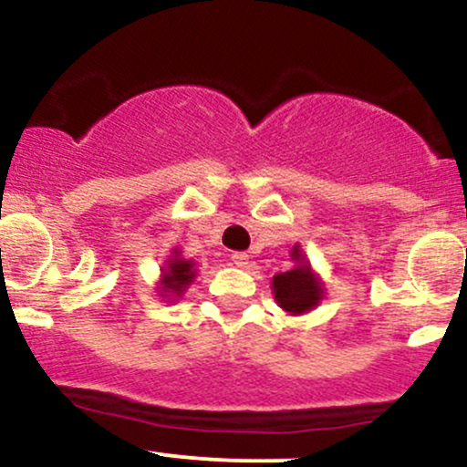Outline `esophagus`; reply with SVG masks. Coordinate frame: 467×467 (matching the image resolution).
Masks as SVG:
<instances>
[{"mask_svg": "<svg viewBox=\"0 0 467 467\" xmlns=\"http://www.w3.org/2000/svg\"><path fill=\"white\" fill-rule=\"evenodd\" d=\"M230 259H233V264L237 267H248L250 265V256L245 254V252H233V256H230Z\"/></svg>", "mask_w": 467, "mask_h": 467, "instance_id": "34e87169", "label": "esophagus"}]
</instances>
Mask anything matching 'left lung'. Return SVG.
<instances>
[{
  "label": "left lung",
  "instance_id": "8db88e82",
  "mask_svg": "<svg viewBox=\"0 0 467 467\" xmlns=\"http://www.w3.org/2000/svg\"><path fill=\"white\" fill-rule=\"evenodd\" d=\"M294 256H298V250H294ZM272 287H275L276 303L292 314L309 312L323 298V287L307 265L276 275L272 278Z\"/></svg>",
  "mask_w": 467,
  "mask_h": 467
}]
</instances>
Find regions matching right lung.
Segmentation results:
<instances>
[{
	"label": "right lung",
	"instance_id": "1",
	"mask_svg": "<svg viewBox=\"0 0 467 467\" xmlns=\"http://www.w3.org/2000/svg\"><path fill=\"white\" fill-rule=\"evenodd\" d=\"M195 278V272H192V264L191 261H182V259H173L169 264V270L162 278L164 287L162 292H171V294H182V289H186V285Z\"/></svg>",
	"mask_w": 467,
	"mask_h": 467
}]
</instances>
